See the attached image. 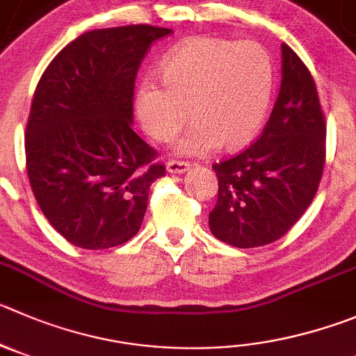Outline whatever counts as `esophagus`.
Masks as SVG:
<instances>
[{
  "label": "esophagus",
  "mask_w": 356,
  "mask_h": 356,
  "mask_svg": "<svg viewBox=\"0 0 356 356\" xmlns=\"http://www.w3.org/2000/svg\"><path fill=\"white\" fill-rule=\"evenodd\" d=\"M167 170L170 172V174H186V172L189 170V163H184V161H168L167 163Z\"/></svg>",
  "instance_id": "esophagus-1"
}]
</instances>
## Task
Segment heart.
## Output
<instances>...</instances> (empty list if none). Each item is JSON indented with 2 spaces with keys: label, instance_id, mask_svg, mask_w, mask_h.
<instances>
[{
  "label": "heart",
  "instance_id": "1",
  "mask_svg": "<svg viewBox=\"0 0 356 356\" xmlns=\"http://www.w3.org/2000/svg\"><path fill=\"white\" fill-rule=\"evenodd\" d=\"M159 77L165 89L145 81L135 111L142 129L158 142L175 137L189 112L195 124L175 140L179 156H205L219 145L234 151L251 142L274 95L272 61L254 43L188 40L165 56Z\"/></svg>",
  "mask_w": 356,
  "mask_h": 356
}]
</instances>
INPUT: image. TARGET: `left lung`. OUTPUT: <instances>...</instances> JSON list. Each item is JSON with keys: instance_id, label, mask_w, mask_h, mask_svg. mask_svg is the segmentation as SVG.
<instances>
[{"instance_id": "obj_1", "label": "left lung", "mask_w": 356, "mask_h": 356, "mask_svg": "<svg viewBox=\"0 0 356 356\" xmlns=\"http://www.w3.org/2000/svg\"><path fill=\"white\" fill-rule=\"evenodd\" d=\"M325 118L307 66L281 43V88L261 137L216 163L218 202L209 228L235 248L283 237L318 191L325 165Z\"/></svg>"}]
</instances>
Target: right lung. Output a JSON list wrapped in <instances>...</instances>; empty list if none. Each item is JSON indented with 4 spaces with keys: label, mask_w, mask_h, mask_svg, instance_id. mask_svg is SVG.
<instances>
[{
    "label": "right lung",
    "mask_w": 356,
    "mask_h": 356,
    "mask_svg": "<svg viewBox=\"0 0 356 356\" xmlns=\"http://www.w3.org/2000/svg\"><path fill=\"white\" fill-rule=\"evenodd\" d=\"M170 33L149 24L95 29L43 72L26 126V167L49 223L73 245L107 249L140 230L149 188L165 175L133 131L145 52Z\"/></svg>",
    "instance_id": "right-lung-1"
}]
</instances>
